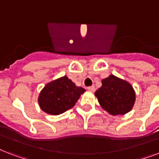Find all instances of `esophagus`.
<instances>
[{
  "label": "esophagus",
  "mask_w": 159,
  "mask_h": 159,
  "mask_svg": "<svg viewBox=\"0 0 159 159\" xmlns=\"http://www.w3.org/2000/svg\"><path fill=\"white\" fill-rule=\"evenodd\" d=\"M87 89L88 90L89 92H94L95 91H96V88H95L94 86H92V87H88L87 88Z\"/></svg>",
  "instance_id": "34e87169"
}]
</instances>
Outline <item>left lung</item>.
<instances>
[{
    "label": "left lung",
    "mask_w": 159,
    "mask_h": 159,
    "mask_svg": "<svg viewBox=\"0 0 159 159\" xmlns=\"http://www.w3.org/2000/svg\"><path fill=\"white\" fill-rule=\"evenodd\" d=\"M102 86L95 92L102 108L112 116L125 115L135 102V92L128 82L110 75L102 81Z\"/></svg>",
    "instance_id": "8db88e82"
}]
</instances>
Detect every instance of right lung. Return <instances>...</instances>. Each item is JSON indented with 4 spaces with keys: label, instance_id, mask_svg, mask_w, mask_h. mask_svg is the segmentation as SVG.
I'll return each mask as SVG.
<instances>
[{
    "label": "right lung",
    "instance_id": "right-lung-1",
    "mask_svg": "<svg viewBox=\"0 0 159 159\" xmlns=\"http://www.w3.org/2000/svg\"><path fill=\"white\" fill-rule=\"evenodd\" d=\"M85 91L64 76L46 84L39 96V105L47 114L60 115L73 107Z\"/></svg>",
    "mask_w": 159,
    "mask_h": 159
}]
</instances>
